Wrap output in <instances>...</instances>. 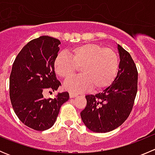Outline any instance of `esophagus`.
Segmentation results:
<instances>
[{
  "label": "esophagus",
  "instance_id": "obj_1",
  "mask_svg": "<svg viewBox=\"0 0 155 155\" xmlns=\"http://www.w3.org/2000/svg\"><path fill=\"white\" fill-rule=\"evenodd\" d=\"M77 95H78L77 94H76V93H70V97H71V98L75 97H76Z\"/></svg>",
  "mask_w": 155,
  "mask_h": 155
}]
</instances>
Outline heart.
<instances>
[{
  "label": "heart",
  "mask_w": 155,
  "mask_h": 155,
  "mask_svg": "<svg viewBox=\"0 0 155 155\" xmlns=\"http://www.w3.org/2000/svg\"><path fill=\"white\" fill-rule=\"evenodd\" d=\"M59 54L54 62L56 74L68 79L80 67L79 76L71 78L64 84L67 90L82 92L93 87L101 90L111 85L119 68V58L112 48H104L95 43L76 46Z\"/></svg>",
  "instance_id": "b5f03b06"
}]
</instances>
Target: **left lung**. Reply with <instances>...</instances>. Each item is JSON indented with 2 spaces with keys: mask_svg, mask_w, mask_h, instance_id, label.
I'll return each instance as SVG.
<instances>
[{
  "mask_svg": "<svg viewBox=\"0 0 155 155\" xmlns=\"http://www.w3.org/2000/svg\"><path fill=\"white\" fill-rule=\"evenodd\" d=\"M119 69L113 82L102 93L86 95L81 118L90 130L107 133L118 127L130 114L137 92L138 72L130 54L118 45Z\"/></svg>",
  "mask_w": 155,
  "mask_h": 155,
  "instance_id": "1",
  "label": "left lung"
}]
</instances>
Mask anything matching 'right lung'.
<instances>
[{
	"label": "right lung",
	"mask_w": 155,
	"mask_h": 155,
	"mask_svg": "<svg viewBox=\"0 0 155 155\" xmlns=\"http://www.w3.org/2000/svg\"><path fill=\"white\" fill-rule=\"evenodd\" d=\"M60 40L42 36L23 47L14 61L10 76V97L20 121L35 130L49 129L55 122L62 104L68 101V92L46 99V91H57L54 62Z\"/></svg>",
	"instance_id": "1"
}]
</instances>
